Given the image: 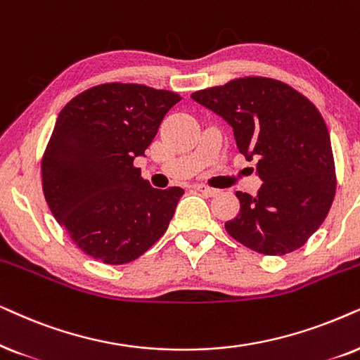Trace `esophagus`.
<instances>
[{"label":"esophagus","instance_id":"34e87169","mask_svg":"<svg viewBox=\"0 0 360 360\" xmlns=\"http://www.w3.org/2000/svg\"><path fill=\"white\" fill-rule=\"evenodd\" d=\"M194 189H195V191H199V193H202L204 195H209V198H212V195H217V193H219L217 189L207 188V186H202V184L194 186Z\"/></svg>","mask_w":360,"mask_h":360}]
</instances>
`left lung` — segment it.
<instances>
[{"instance_id":"1","label":"left lung","mask_w":360,"mask_h":360,"mask_svg":"<svg viewBox=\"0 0 360 360\" xmlns=\"http://www.w3.org/2000/svg\"><path fill=\"white\" fill-rule=\"evenodd\" d=\"M193 100L233 128L238 151L255 160L257 195L236 193L240 212L230 237L263 255L298 250L324 222L336 167L324 118L303 94L268 77H243L194 92Z\"/></svg>"}]
</instances>
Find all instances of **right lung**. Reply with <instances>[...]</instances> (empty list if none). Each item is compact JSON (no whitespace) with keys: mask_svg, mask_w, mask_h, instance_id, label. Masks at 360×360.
Wrapping results in <instances>:
<instances>
[{"mask_svg":"<svg viewBox=\"0 0 360 360\" xmlns=\"http://www.w3.org/2000/svg\"><path fill=\"white\" fill-rule=\"evenodd\" d=\"M181 97L138 84H102L62 108L42 156V191L72 242L107 265L141 257L166 232L181 188L155 189L135 167Z\"/></svg>","mask_w":360,"mask_h":360,"instance_id":"add662e5","label":"right lung"}]
</instances>
